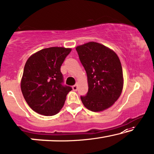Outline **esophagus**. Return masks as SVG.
<instances>
[{"label": "esophagus", "instance_id": "esophagus-1", "mask_svg": "<svg viewBox=\"0 0 154 154\" xmlns=\"http://www.w3.org/2000/svg\"><path fill=\"white\" fill-rule=\"evenodd\" d=\"M72 88H73V90H74V91H77V90H78V86H77V85H73Z\"/></svg>", "mask_w": 154, "mask_h": 154}]
</instances>
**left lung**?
Here are the masks:
<instances>
[{
	"label": "left lung",
	"instance_id": "obj_1",
	"mask_svg": "<svg viewBox=\"0 0 154 154\" xmlns=\"http://www.w3.org/2000/svg\"><path fill=\"white\" fill-rule=\"evenodd\" d=\"M88 76V92L81 96L82 102L92 111L104 110L114 104L123 86V70L113 50L95 42L75 48Z\"/></svg>",
	"mask_w": 154,
	"mask_h": 154
}]
</instances>
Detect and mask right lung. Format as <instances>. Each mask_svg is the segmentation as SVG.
Here are the masks:
<instances>
[{"label": "right lung", "instance_id": "obj_1", "mask_svg": "<svg viewBox=\"0 0 154 154\" xmlns=\"http://www.w3.org/2000/svg\"><path fill=\"white\" fill-rule=\"evenodd\" d=\"M71 49L52 47L33 54L25 64L21 90L29 106L44 116H53L64 106L72 90L64 85L60 68Z\"/></svg>", "mask_w": 154, "mask_h": 154}]
</instances>
